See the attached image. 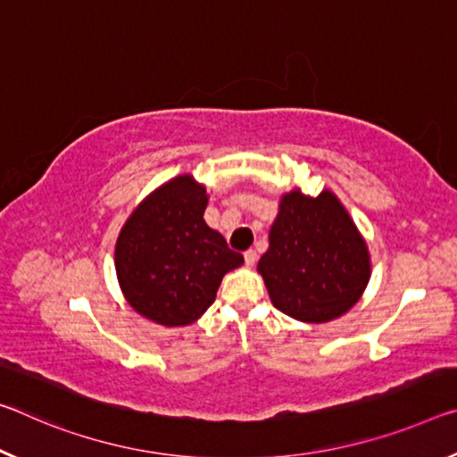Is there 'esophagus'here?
<instances>
[{
  "label": "esophagus",
  "instance_id": "1",
  "mask_svg": "<svg viewBox=\"0 0 457 457\" xmlns=\"http://www.w3.org/2000/svg\"><path fill=\"white\" fill-rule=\"evenodd\" d=\"M244 260H245V266H254L256 260H258L256 250H245L244 252Z\"/></svg>",
  "mask_w": 457,
  "mask_h": 457
}]
</instances>
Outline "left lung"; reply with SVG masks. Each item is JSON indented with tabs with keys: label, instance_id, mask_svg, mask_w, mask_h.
<instances>
[{
	"label": "left lung",
	"instance_id": "obj_1",
	"mask_svg": "<svg viewBox=\"0 0 457 457\" xmlns=\"http://www.w3.org/2000/svg\"><path fill=\"white\" fill-rule=\"evenodd\" d=\"M364 236L336 195L285 193L258 260L272 305L305 323H328L360 301L370 280Z\"/></svg>",
	"mask_w": 457,
	"mask_h": 457
}]
</instances>
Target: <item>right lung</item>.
<instances>
[{
  "instance_id": "obj_1",
  "label": "right lung",
  "mask_w": 457,
  "mask_h": 457,
  "mask_svg": "<svg viewBox=\"0 0 457 457\" xmlns=\"http://www.w3.org/2000/svg\"><path fill=\"white\" fill-rule=\"evenodd\" d=\"M209 195L193 175L166 180L137 205L115 242V274L128 305L164 328L199 320L221 278L244 264L203 220Z\"/></svg>"
}]
</instances>
